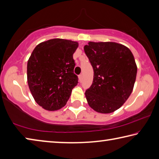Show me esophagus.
<instances>
[{"instance_id": "1", "label": "esophagus", "mask_w": 159, "mask_h": 159, "mask_svg": "<svg viewBox=\"0 0 159 159\" xmlns=\"http://www.w3.org/2000/svg\"><path fill=\"white\" fill-rule=\"evenodd\" d=\"M79 81L80 82H81L82 80H83V74H80L79 76Z\"/></svg>"}]
</instances>
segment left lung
<instances>
[{"label":"left lung","mask_w":159,"mask_h":159,"mask_svg":"<svg viewBox=\"0 0 159 159\" xmlns=\"http://www.w3.org/2000/svg\"><path fill=\"white\" fill-rule=\"evenodd\" d=\"M84 51L94 71L93 84L85 93L88 103L98 113L114 112L133 90L138 68L133 53L115 42L90 41Z\"/></svg>","instance_id":"obj_1"}]
</instances>
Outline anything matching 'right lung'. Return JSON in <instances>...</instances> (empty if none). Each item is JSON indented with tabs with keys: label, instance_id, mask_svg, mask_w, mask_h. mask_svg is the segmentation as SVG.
<instances>
[{
	"label": "right lung",
	"instance_id": "1",
	"mask_svg": "<svg viewBox=\"0 0 159 159\" xmlns=\"http://www.w3.org/2000/svg\"><path fill=\"white\" fill-rule=\"evenodd\" d=\"M76 41L53 39L36 45L27 62V82L36 103L48 111L66 105L78 84L73 54Z\"/></svg>",
	"mask_w": 159,
	"mask_h": 159
}]
</instances>
